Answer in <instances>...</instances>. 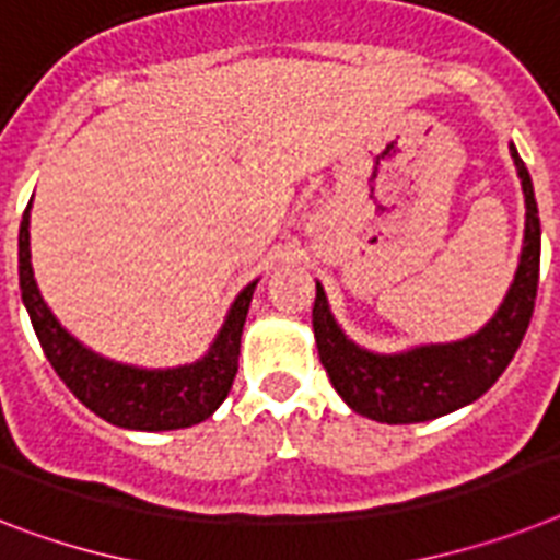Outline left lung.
Returning a JSON list of instances; mask_svg holds the SVG:
<instances>
[{"instance_id":"8db88e82","label":"left lung","mask_w":560,"mask_h":560,"mask_svg":"<svg viewBox=\"0 0 560 560\" xmlns=\"http://www.w3.org/2000/svg\"><path fill=\"white\" fill-rule=\"evenodd\" d=\"M510 154L518 168L526 202V229L521 262L495 317L475 335L455 343L415 346L400 354H374L343 335L317 283L312 308L317 354L331 386L354 412L377 423H420L441 418L478 400L510 366L529 320L540 271V220L533 179L515 145Z\"/></svg>"}]
</instances>
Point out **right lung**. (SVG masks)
Masks as SVG:
<instances>
[{"mask_svg":"<svg viewBox=\"0 0 560 560\" xmlns=\"http://www.w3.org/2000/svg\"><path fill=\"white\" fill-rule=\"evenodd\" d=\"M31 206L25 208L20 225V289L31 314L34 331L54 372L82 404L103 420L122 429L165 432L186 429L211 418L223 404L237 374L240 337L246 323L257 280L240 291L223 329L211 343L208 354L197 363L177 369H137L100 358L71 337L45 306L31 269Z\"/></svg>","mask_w":560,"mask_h":560,"instance_id":"1","label":"right lung"}]
</instances>
